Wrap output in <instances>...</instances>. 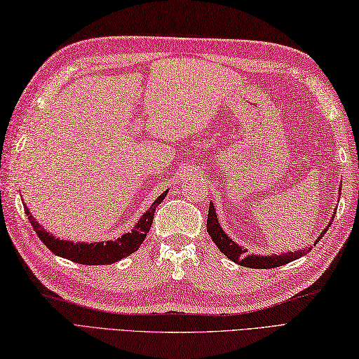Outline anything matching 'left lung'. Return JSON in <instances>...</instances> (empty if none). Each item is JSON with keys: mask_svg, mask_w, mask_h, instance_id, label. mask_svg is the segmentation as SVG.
Here are the masks:
<instances>
[{"mask_svg": "<svg viewBox=\"0 0 359 359\" xmlns=\"http://www.w3.org/2000/svg\"><path fill=\"white\" fill-rule=\"evenodd\" d=\"M337 215V212H334ZM334 217V216H333ZM333 217L330 219V224L333 222ZM327 226V228H329ZM327 228L324 230V233L319 236L318 241L323 238V236L327 233ZM207 231L211 236V239L215 241V243L217 245V248L222 251V253L230 257L233 262L239 264L242 266H248V269H274V266H280L285 265L288 262L294 261V259L301 257L304 255H307V251L310 250H301L296 251V253H285V255H274V256H255V255H247V250H243L241 245H238L234 241H231L228 236L225 234V231L222 230V226L217 222V215L215 211V207L212 203H210V210H208V219H207Z\"/></svg>", "mask_w": 359, "mask_h": 359, "instance_id": "left-lung-1", "label": "left lung"}]
</instances>
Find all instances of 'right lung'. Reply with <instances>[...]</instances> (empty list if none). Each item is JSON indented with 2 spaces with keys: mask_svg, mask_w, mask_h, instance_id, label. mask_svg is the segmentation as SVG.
<instances>
[{
  "mask_svg": "<svg viewBox=\"0 0 359 359\" xmlns=\"http://www.w3.org/2000/svg\"><path fill=\"white\" fill-rule=\"evenodd\" d=\"M166 193L160 194L154 203L151 205L149 210L140 217L139 222L134 226L131 233H126L121 238L116 241L108 242H94V243H74L69 241H60L58 238H53L52 234L44 231V228L36 222L34 216L30 215L27 207L25 205V211L29 217V222L32 225L38 238L48 247L53 255L62 256L65 259H69L72 262L83 264V265H108L118 262L120 259L129 256L134 251L139 250L142 242L147 238L149 228L152 225V219H154V212L157 205L165 199Z\"/></svg>",
  "mask_w": 359,
  "mask_h": 359,
  "instance_id": "obj_1",
  "label": "right lung"
}]
</instances>
